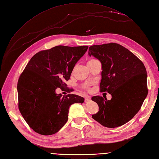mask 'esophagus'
Instances as JSON below:
<instances>
[{
  "label": "esophagus",
  "mask_w": 159,
  "mask_h": 159,
  "mask_svg": "<svg viewBox=\"0 0 159 159\" xmlns=\"http://www.w3.org/2000/svg\"><path fill=\"white\" fill-rule=\"evenodd\" d=\"M90 101H91V98H90L89 97H86L85 99H84V102H85L86 103L89 102Z\"/></svg>",
  "instance_id": "esophagus-1"
}]
</instances>
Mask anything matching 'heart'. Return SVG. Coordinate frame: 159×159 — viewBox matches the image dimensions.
Segmentation results:
<instances>
[{
	"mask_svg": "<svg viewBox=\"0 0 159 159\" xmlns=\"http://www.w3.org/2000/svg\"><path fill=\"white\" fill-rule=\"evenodd\" d=\"M97 61V60H96V59H93V58H91V59H90V60H89V61H88V64L92 63V62H95V61ZM87 86H88V85H87V84L84 85V87H85V88H86Z\"/></svg>",
	"mask_w": 159,
	"mask_h": 159,
	"instance_id": "obj_1",
	"label": "heart"
}]
</instances>
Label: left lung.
<instances>
[{
    "label": "left lung",
    "instance_id": "left-lung-1",
    "mask_svg": "<svg viewBox=\"0 0 159 159\" xmlns=\"http://www.w3.org/2000/svg\"><path fill=\"white\" fill-rule=\"evenodd\" d=\"M88 54L102 64L100 91L112 97L108 101L106 97H91L98 106L92 118L107 128L120 126L133 118L147 97L145 66L129 50L116 43L91 46Z\"/></svg>",
    "mask_w": 159,
    "mask_h": 159
}]
</instances>
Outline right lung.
<instances>
[{
  "label": "right lung",
  "instance_id": "obj_1",
  "mask_svg": "<svg viewBox=\"0 0 159 159\" xmlns=\"http://www.w3.org/2000/svg\"><path fill=\"white\" fill-rule=\"evenodd\" d=\"M88 46H57L43 50L32 58L20 74L18 83V106L29 126L43 135L59 131L68 121L70 106L83 103L84 98L74 94H57V88L68 91L65 83Z\"/></svg>",
  "mask_w": 159,
  "mask_h": 159
}]
</instances>
